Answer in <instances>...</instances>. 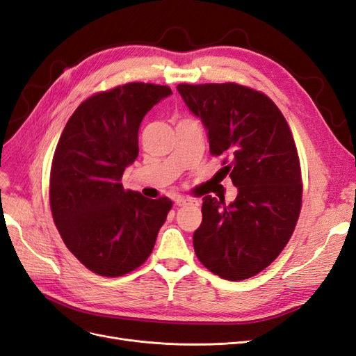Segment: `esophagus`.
I'll return each mask as SVG.
<instances>
[{
	"label": "esophagus",
	"mask_w": 356,
	"mask_h": 356,
	"mask_svg": "<svg viewBox=\"0 0 356 356\" xmlns=\"http://www.w3.org/2000/svg\"><path fill=\"white\" fill-rule=\"evenodd\" d=\"M177 207H187V204H197V200H193V199H187V197H179L175 200Z\"/></svg>",
	"instance_id": "34e87169"
}]
</instances>
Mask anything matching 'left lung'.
<instances>
[{
	"mask_svg": "<svg viewBox=\"0 0 356 356\" xmlns=\"http://www.w3.org/2000/svg\"><path fill=\"white\" fill-rule=\"evenodd\" d=\"M187 108L207 129L209 152L238 196H204L193 234L200 263L227 281L255 276L288 243L301 208V175L289 126L264 93L236 83L178 84Z\"/></svg>",
	"mask_w": 356,
	"mask_h": 356,
	"instance_id": "obj_1",
	"label": "left lung"
}]
</instances>
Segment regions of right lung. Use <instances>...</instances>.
Masks as SVG:
<instances>
[{"mask_svg": "<svg viewBox=\"0 0 356 356\" xmlns=\"http://www.w3.org/2000/svg\"><path fill=\"white\" fill-rule=\"evenodd\" d=\"M168 86L127 83L90 96L59 138L50 172V208L68 250L101 276L135 270L152 254L172 202L124 190L145 114Z\"/></svg>", "mask_w": 356, "mask_h": 356, "instance_id": "obj_1", "label": "right lung"}]
</instances>
